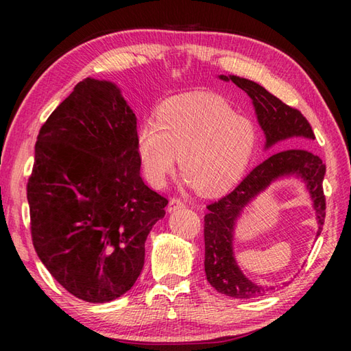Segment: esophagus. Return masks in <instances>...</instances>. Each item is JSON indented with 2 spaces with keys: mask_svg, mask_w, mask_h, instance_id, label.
Here are the masks:
<instances>
[{
  "mask_svg": "<svg viewBox=\"0 0 351 351\" xmlns=\"http://www.w3.org/2000/svg\"><path fill=\"white\" fill-rule=\"evenodd\" d=\"M181 208H184V202L181 199H170L169 202V206H167V211L169 213H175L176 210H181Z\"/></svg>",
  "mask_w": 351,
  "mask_h": 351,
  "instance_id": "obj_1",
  "label": "esophagus"
}]
</instances>
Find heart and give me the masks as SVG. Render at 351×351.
Returning a JSON list of instances; mask_svg holds the SVG:
<instances>
[{
  "instance_id": "b5f03b06",
  "label": "heart",
  "mask_w": 351,
  "mask_h": 351,
  "mask_svg": "<svg viewBox=\"0 0 351 351\" xmlns=\"http://www.w3.org/2000/svg\"><path fill=\"white\" fill-rule=\"evenodd\" d=\"M256 143L255 123L210 93L169 99L156 111V122H143L136 134L137 158L149 184L162 187L180 155L185 181L205 196L219 195L240 178Z\"/></svg>"
}]
</instances>
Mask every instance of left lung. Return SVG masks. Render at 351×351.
Returning a JSON list of instances; mask_svg holds the SVG:
<instances>
[{"label": "left lung", "mask_w": 351, "mask_h": 351, "mask_svg": "<svg viewBox=\"0 0 351 351\" xmlns=\"http://www.w3.org/2000/svg\"><path fill=\"white\" fill-rule=\"evenodd\" d=\"M225 83H234L247 93L255 108L256 121L265 136L264 151H270L283 141L314 140L309 122L299 110L288 107L255 81L237 75H219ZM300 141L276 147V151L253 169L237 187L217 202L208 205L205 215V273L211 287L234 299H256L267 295L279 285H261L250 280L237 263L234 244L235 229L245 208L264 193L271 184L294 178L304 184L311 205L314 208L318 225L317 237L322 234L326 199L323 195V180L326 166L319 156L300 146ZM289 147V149H283ZM282 151L279 152L278 149ZM285 285V283H283Z\"/></svg>", "instance_id": "left-lung-1"}]
</instances>
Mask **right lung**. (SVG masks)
<instances>
[{"mask_svg": "<svg viewBox=\"0 0 351 351\" xmlns=\"http://www.w3.org/2000/svg\"><path fill=\"white\" fill-rule=\"evenodd\" d=\"M137 117L122 90L87 77L39 131L27 199L37 256L81 300L132 288L167 199L140 176Z\"/></svg>", "mask_w": 351, "mask_h": 351, "instance_id": "right-lung-1", "label": "right lung"}]
</instances>
